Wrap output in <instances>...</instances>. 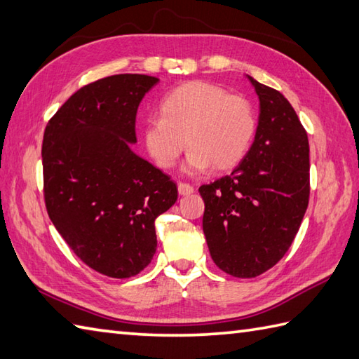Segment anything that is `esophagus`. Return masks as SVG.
<instances>
[{
  "instance_id": "34e87169",
  "label": "esophagus",
  "mask_w": 359,
  "mask_h": 359,
  "mask_svg": "<svg viewBox=\"0 0 359 359\" xmlns=\"http://www.w3.org/2000/svg\"><path fill=\"white\" fill-rule=\"evenodd\" d=\"M177 191L182 196H188V194L194 193V187L189 185V184H185V182H180V184L177 185Z\"/></svg>"
}]
</instances>
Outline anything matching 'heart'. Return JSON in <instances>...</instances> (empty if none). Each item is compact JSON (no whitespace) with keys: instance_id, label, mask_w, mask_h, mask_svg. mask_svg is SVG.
<instances>
[{"instance_id":"obj_1","label":"heart","mask_w":359,"mask_h":359,"mask_svg":"<svg viewBox=\"0 0 359 359\" xmlns=\"http://www.w3.org/2000/svg\"><path fill=\"white\" fill-rule=\"evenodd\" d=\"M160 118L144 121L143 142L162 170L177 165L185 144V170L205 172L231 170L245 157L256 134V114L248 100L228 95L208 81L175 88L158 106Z\"/></svg>"}]
</instances>
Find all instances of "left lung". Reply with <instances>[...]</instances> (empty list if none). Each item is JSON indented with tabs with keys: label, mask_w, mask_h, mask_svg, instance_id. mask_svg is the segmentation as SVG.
<instances>
[{
	"label": "left lung",
	"mask_w": 359,
	"mask_h": 359,
	"mask_svg": "<svg viewBox=\"0 0 359 359\" xmlns=\"http://www.w3.org/2000/svg\"><path fill=\"white\" fill-rule=\"evenodd\" d=\"M250 80L261 102L255 142L231 174L199 188L210 255L234 278H256L284 257L310 197L306 129L279 90Z\"/></svg>",
	"instance_id": "obj_1"
}]
</instances>
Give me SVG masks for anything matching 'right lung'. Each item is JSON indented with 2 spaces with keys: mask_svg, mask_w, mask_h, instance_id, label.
I'll list each match as a JSON object with an SVG mask.
<instances>
[{
  "mask_svg": "<svg viewBox=\"0 0 359 359\" xmlns=\"http://www.w3.org/2000/svg\"><path fill=\"white\" fill-rule=\"evenodd\" d=\"M158 79L120 74L83 86L48 121L43 193L67 245L109 278L139 274L156 253V219L177 201V187L129 148L135 116Z\"/></svg>",
  "mask_w": 359,
  "mask_h": 359,
  "instance_id": "right-lung-1",
  "label": "right lung"
}]
</instances>
